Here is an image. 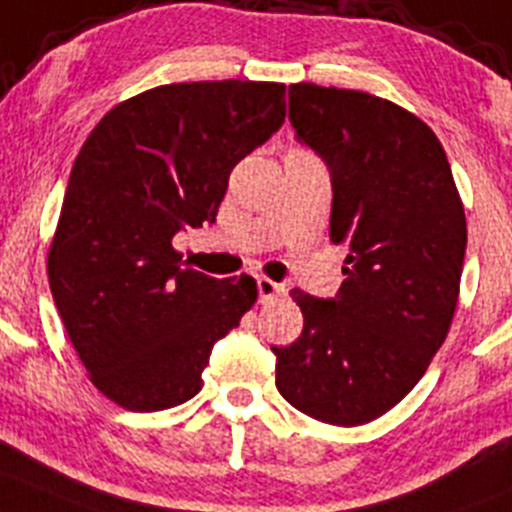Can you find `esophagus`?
I'll return each mask as SVG.
<instances>
[{"label":"esophagus","instance_id":"esophagus-1","mask_svg":"<svg viewBox=\"0 0 512 512\" xmlns=\"http://www.w3.org/2000/svg\"><path fill=\"white\" fill-rule=\"evenodd\" d=\"M283 293V285L272 283L270 278H257V295H260V303H272V300L280 298Z\"/></svg>","mask_w":512,"mask_h":512}]
</instances>
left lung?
Segmentation results:
<instances>
[{
    "instance_id": "left-lung-1",
    "label": "left lung",
    "mask_w": 512,
    "mask_h": 512,
    "mask_svg": "<svg viewBox=\"0 0 512 512\" xmlns=\"http://www.w3.org/2000/svg\"><path fill=\"white\" fill-rule=\"evenodd\" d=\"M290 123L331 171V242L346 245L341 290H293L303 333L275 348V386L298 412L356 427L396 407L447 338L467 222L432 128L361 90L290 85Z\"/></svg>"
}]
</instances>
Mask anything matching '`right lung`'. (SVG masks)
Segmentation results:
<instances>
[{
    "label": "right lung",
    "mask_w": 512,
    "mask_h": 512,
    "mask_svg": "<svg viewBox=\"0 0 512 512\" xmlns=\"http://www.w3.org/2000/svg\"><path fill=\"white\" fill-rule=\"evenodd\" d=\"M283 121V83H174L118 103L80 148L47 278L90 381L118 407L199 394L212 346L255 305V280L184 267L171 242L214 222L237 161Z\"/></svg>",
    "instance_id": "1"
}]
</instances>
